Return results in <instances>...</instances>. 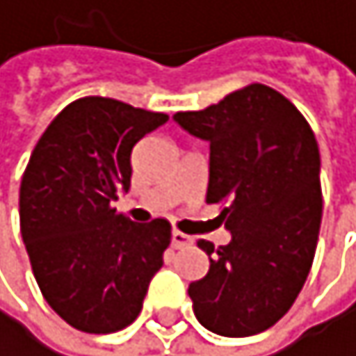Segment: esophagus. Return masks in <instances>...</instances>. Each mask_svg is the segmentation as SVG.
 <instances>
[{"instance_id": "esophagus-1", "label": "esophagus", "mask_w": 356, "mask_h": 356, "mask_svg": "<svg viewBox=\"0 0 356 356\" xmlns=\"http://www.w3.org/2000/svg\"><path fill=\"white\" fill-rule=\"evenodd\" d=\"M170 243H172V248H188V245H192L194 243V239L190 237V235H186V232H181V230H172L170 232Z\"/></svg>"}]
</instances>
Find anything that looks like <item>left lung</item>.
I'll list each match as a JSON object with an SVG mask.
<instances>
[{"label":"left lung","instance_id":"1","mask_svg":"<svg viewBox=\"0 0 356 356\" xmlns=\"http://www.w3.org/2000/svg\"><path fill=\"white\" fill-rule=\"evenodd\" d=\"M209 143L207 202L230 241H198L209 271L190 284L198 323L224 337L273 327L295 303L316 252L323 194L318 143L275 89L254 83L204 111L172 117Z\"/></svg>","mask_w":356,"mask_h":356}]
</instances>
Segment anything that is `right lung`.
<instances>
[{
    "label": "right lung",
    "instance_id": "right-lung-1",
    "mask_svg": "<svg viewBox=\"0 0 356 356\" xmlns=\"http://www.w3.org/2000/svg\"><path fill=\"white\" fill-rule=\"evenodd\" d=\"M166 121L89 95L51 121L29 158L19 194L23 243L47 303L79 331L132 325L162 267L170 224H134L113 200L130 190L134 145Z\"/></svg>",
    "mask_w": 356,
    "mask_h": 356
}]
</instances>
